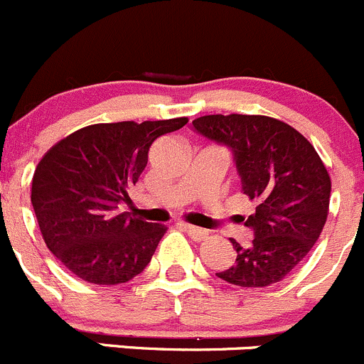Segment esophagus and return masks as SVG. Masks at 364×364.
<instances>
[{"mask_svg":"<svg viewBox=\"0 0 364 364\" xmlns=\"http://www.w3.org/2000/svg\"><path fill=\"white\" fill-rule=\"evenodd\" d=\"M183 230H186L187 235H189L191 239H194V240H203V239H207V237H208V232H207V230L198 228V226H193V225H183Z\"/></svg>","mask_w":364,"mask_h":364,"instance_id":"1","label":"esophagus"}]
</instances>
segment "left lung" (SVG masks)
Masks as SVG:
<instances>
[{"instance_id":"8db88e82","label":"left lung","mask_w":364,"mask_h":364,"mask_svg":"<svg viewBox=\"0 0 364 364\" xmlns=\"http://www.w3.org/2000/svg\"><path fill=\"white\" fill-rule=\"evenodd\" d=\"M193 131L232 152L255 212L242 218L250 246L232 239L235 264L215 276L237 287H269L297 267L320 237L331 178L311 143L282 120L260 114H207Z\"/></svg>"}]
</instances>
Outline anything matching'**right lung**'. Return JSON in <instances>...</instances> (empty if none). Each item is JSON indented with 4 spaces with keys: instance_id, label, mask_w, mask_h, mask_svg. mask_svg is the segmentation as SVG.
Returning a JSON list of instances; mask_svg holds the SVG:
<instances>
[{
    "instance_id": "1",
    "label": "right lung",
    "mask_w": 364,
    "mask_h": 364,
    "mask_svg": "<svg viewBox=\"0 0 364 364\" xmlns=\"http://www.w3.org/2000/svg\"><path fill=\"white\" fill-rule=\"evenodd\" d=\"M187 118L95 124L56 143L38 163L31 205L49 251L77 278L118 285L141 274L164 228L118 212L159 136Z\"/></svg>"
}]
</instances>
